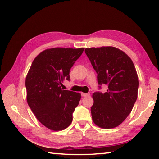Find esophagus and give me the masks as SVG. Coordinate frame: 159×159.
Returning <instances> with one entry per match:
<instances>
[{"mask_svg":"<svg viewBox=\"0 0 159 159\" xmlns=\"http://www.w3.org/2000/svg\"><path fill=\"white\" fill-rule=\"evenodd\" d=\"M81 96L83 97H86V96H89L90 93H81Z\"/></svg>","mask_w":159,"mask_h":159,"instance_id":"esophagus-1","label":"esophagus"}]
</instances>
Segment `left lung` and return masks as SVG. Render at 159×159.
Masks as SVG:
<instances>
[{"label":"left lung","mask_w":159,"mask_h":159,"mask_svg":"<svg viewBox=\"0 0 159 159\" xmlns=\"http://www.w3.org/2000/svg\"><path fill=\"white\" fill-rule=\"evenodd\" d=\"M97 73L99 89L106 84L105 93L93 94L91 116L94 124L103 129L119 125L131 112L138 96L139 79L130 57L112 46L85 49Z\"/></svg>","instance_id":"obj_1"}]
</instances>
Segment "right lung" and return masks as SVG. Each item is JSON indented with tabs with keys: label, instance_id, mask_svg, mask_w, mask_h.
Wrapping results in <instances>:
<instances>
[{
	"label": "right lung",
	"instance_id": "1",
	"mask_svg": "<svg viewBox=\"0 0 159 159\" xmlns=\"http://www.w3.org/2000/svg\"><path fill=\"white\" fill-rule=\"evenodd\" d=\"M84 48L46 49L33 61L25 79L27 102L35 117L52 131L66 129L81 98L80 93L63 90L70 70Z\"/></svg>",
	"mask_w": 159,
	"mask_h": 159
}]
</instances>
